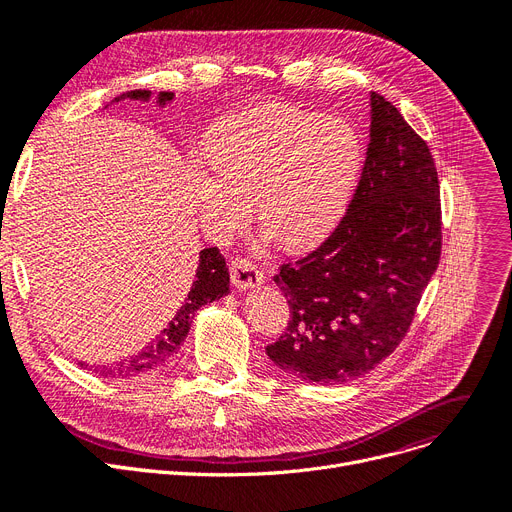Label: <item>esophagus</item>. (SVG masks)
Masks as SVG:
<instances>
[{"label":"esophagus","mask_w":512,"mask_h":512,"mask_svg":"<svg viewBox=\"0 0 512 512\" xmlns=\"http://www.w3.org/2000/svg\"><path fill=\"white\" fill-rule=\"evenodd\" d=\"M230 278H232V284L240 290H249L263 284L261 270L253 261L245 257H234L230 261Z\"/></svg>","instance_id":"obj_1"}]
</instances>
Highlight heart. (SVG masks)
Here are the masks:
<instances>
[{"label": "heart", "instance_id": "b5f03b06", "mask_svg": "<svg viewBox=\"0 0 512 512\" xmlns=\"http://www.w3.org/2000/svg\"><path fill=\"white\" fill-rule=\"evenodd\" d=\"M361 159L357 132L346 122L265 105L215 126L207 155L188 159V182L209 234L238 230L255 201L261 226L282 245L303 249L340 218Z\"/></svg>", "mask_w": 512, "mask_h": 512}]
</instances>
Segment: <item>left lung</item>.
Masks as SVG:
<instances>
[{
    "label": "left lung",
    "instance_id": "8db88e82",
    "mask_svg": "<svg viewBox=\"0 0 512 512\" xmlns=\"http://www.w3.org/2000/svg\"><path fill=\"white\" fill-rule=\"evenodd\" d=\"M440 255L434 157L396 107L371 93L367 157L346 213L315 251L274 276L290 321L267 357L311 384L361 378L407 336Z\"/></svg>",
    "mask_w": 512,
    "mask_h": 512
}]
</instances>
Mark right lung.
<instances>
[{
	"mask_svg": "<svg viewBox=\"0 0 512 512\" xmlns=\"http://www.w3.org/2000/svg\"><path fill=\"white\" fill-rule=\"evenodd\" d=\"M151 91H128L114 101L120 99H149ZM174 93H159V103L172 101ZM197 276L191 284V290H188V297L170 321V326L161 332L151 344L145 346V351L139 355H134L130 359L112 363V365H87L80 361V367H89L93 373L103 375V378H130V375H139L153 371L161 365H166L176 357L180 351V346L184 344V338L191 330V321L197 313L199 307L218 301L230 292V274L226 267V259L222 257L218 247L203 249L199 253V263H197Z\"/></svg>",
	"mask_w": 512,
	"mask_h": 512,
	"instance_id": "1",
	"label": "right lung"
}]
</instances>
